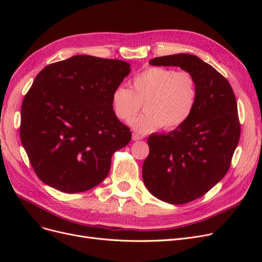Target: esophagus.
<instances>
[{
	"label": "esophagus",
	"mask_w": 262,
	"mask_h": 262,
	"mask_svg": "<svg viewBox=\"0 0 262 262\" xmlns=\"http://www.w3.org/2000/svg\"><path fill=\"white\" fill-rule=\"evenodd\" d=\"M142 139H143V137L139 136V134L133 133V136H132V140H133V141H139V140H142Z\"/></svg>",
	"instance_id": "obj_1"
}]
</instances>
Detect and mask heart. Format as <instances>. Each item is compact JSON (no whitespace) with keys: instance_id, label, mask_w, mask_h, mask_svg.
<instances>
[{"instance_id":"heart-1","label":"heart","mask_w":262,"mask_h":262,"mask_svg":"<svg viewBox=\"0 0 262 262\" xmlns=\"http://www.w3.org/2000/svg\"><path fill=\"white\" fill-rule=\"evenodd\" d=\"M199 91L193 74L166 67H150L134 75L131 89L116 87L112 95L113 110L118 119L129 122L144 104L145 113L131 122L139 133L161 128L173 130L192 116Z\"/></svg>"}]
</instances>
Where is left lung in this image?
<instances>
[{"mask_svg": "<svg viewBox=\"0 0 262 262\" xmlns=\"http://www.w3.org/2000/svg\"><path fill=\"white\" fill-rule=\"evenodd\" d=\"M149 64L179 67L198 83L192 116L168 134L148 137L149 153L142 167L150 193L164 202L185 204L204 195L229 169L241 138L235 94L223 75L195 55H165Z\"/></svg>", "mask_w": 262, "mask_h": 262, "instance_id": "obj_1", "label": "left lung"}]
</instances>
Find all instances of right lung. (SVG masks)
<instances>
[{
  "label": "right lung",
  "mask_w": 262,
  "mask_h": 262,
  "mask_svg": "<svg viewBox=\"0 0 262 262\" xmlns=\"http://www.w3.org/2000/svg\"><path fill=\"white\" fill-rule=\"evenodd\" d=\"M129 73L121 60L74 55L36 76L21 104L19 136L46 185L76 193L107 177L113 155L132 137L112 106L114 90Z\"/></svg>",
  "instance_id": "add662e5"
}]
</instances>
